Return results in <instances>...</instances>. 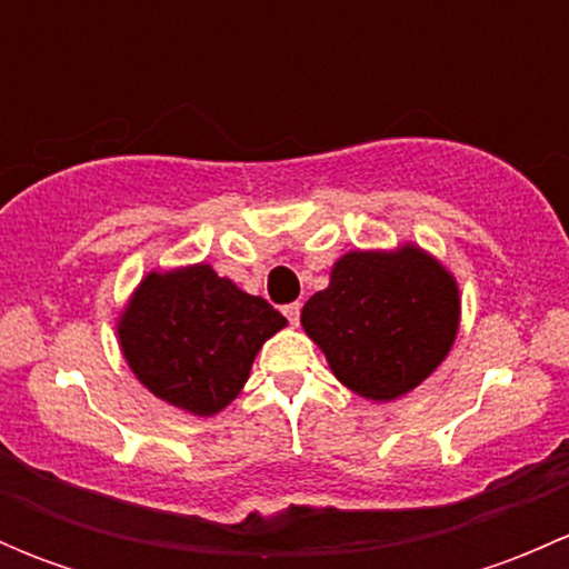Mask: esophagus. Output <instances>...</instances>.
I'll return each instance as SVG.
<instances>
[{
    "label": "esophagus",
    "instance_id": "34e87169",
    "mask_svg": "<svg viewBox=\"0 0 569 569\" xmlns=\"http://www.w3.org/2000/svg\"><path fill=\"white\" fill-rule=\"evenodd\" d=\"M283 313H286V319L297 327V321H300V302H291V306H286Z\"/></svg>",
    "mask_w": 569,
    "mask_h": 569
}]
</instances>
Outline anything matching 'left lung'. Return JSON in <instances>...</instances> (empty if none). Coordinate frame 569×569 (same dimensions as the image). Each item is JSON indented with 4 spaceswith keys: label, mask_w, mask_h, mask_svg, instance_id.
<instances>
[{
    "label": "left lung",
    "mask_w": 569,
    "mask_h": 569,
    "mask_svg": "<svg viewBox=\"0 0 569 569\" xmlns=\"http://www.w3.org/2000/svg\"><path fill=\"white\" fill-rule=\"evenodd\" d=\"M455 272L416 242L349 250L300 325L341 386L371 401L416 391L449 358L460 332Z\"/></svg>",
    "instance_id": "left-lung-1"
}]
</instances>
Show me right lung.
<instances>
[{"label": "right lung", "instance_id": "obj_1", "mask_svg": "<svg viewBox=\"0 0 569 569\" xmlns=\"http://www.w3.org/2000/svg\"><path fill=\"white\" fill-rule=\"evenodd\" d=\"M283 327L267 300L200 261L151 269L120 308L114 330L140 386L209 418L242 393L258 349Z\"/></svg>", "mask_w": 569, "mask_h": 569}]
</instances>
